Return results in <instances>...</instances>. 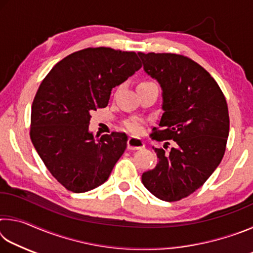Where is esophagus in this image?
Listing matches in <instances>:
<instances>
[{
	"mask_svg": "<svg viewBox=\"0 0 253 253\" xmlns=\"http://www.w3.org/2000/svg\"><path fill=\"white\" fill-rule=\"evenodd\" d=\"M127 147L128 149H142L145 147V143L143 139L138 138V137L130 136L129 138H128Z\"/></svg>",
	"mask_w": 253,
	"mask_h": 253,
	"instance_id": "obj_1",
	"label": "esophagus"
}]
</instances>
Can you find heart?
Returning <instances> with one entry per match:
<instances>
[{
    "label": "heart",
    "mask_w": 253,
    "mask_h": 253,
    "mask_svg": "<svg viewBox=\"0 0 253 253\" xmlns=\"http://www.w3.org/2000/svg\"><path fill=\"white\" fill-rule=\"evenodd\" d=\"M146 84H155L151 83V81H142L138 85H146ZM126 127L129 129L130 131H134V132H139L142 130V124H140L139 119H130V121H128L126 123Z\"/></svg>",
    "instance_id": "b5f03b06"
}]
</instances>
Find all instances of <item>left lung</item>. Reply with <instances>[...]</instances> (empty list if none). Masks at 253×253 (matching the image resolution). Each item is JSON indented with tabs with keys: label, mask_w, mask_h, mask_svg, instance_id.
Segmentation results:
<instances>
[{
	"label": "left lung",
	"mask_w": 253,
	"mask_h": 253,
	"mask_svg": "<svg viewBox=\"0 0 253 253\" xmlns=\"http://www.w3.org/2000/svg\"><path fill=\"white\" fill-rule=\"evenodd\" d=\"M146 74L160 83L163 110L153 132L157 142L172 139L169 149L153 147L155 169L143 173L144 186L166 202L193 193L223 158L229 136V110L223 92L193 60L175 53L138 52Z\"/></svg>",
	"instance_id": "left-lung-1"
}]
</instances>
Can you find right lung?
<instances>
[{
  "label": "right lung",
  "instance_id": "1",
  "mask_svg": "<svg viewBox=\"0 0 253 253\" xmlns=\"http://www.w3.org/2000/svg\"><path fill=\"white\" fill-rule=\"evenodd\" d=\"M142 67L132 51L106 46L77 51L42 80L31 108L30 137L46 169L68 191L84 193L108 179L127 147L125 132L93 138L92 110Z\"/></svg>",
  "mask_w": 253,
  "mask_h": 253
}]
</instances>
